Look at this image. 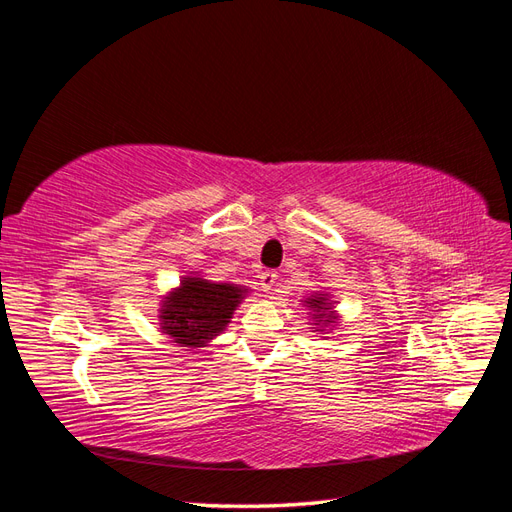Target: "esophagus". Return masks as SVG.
<instances>
[{"mask_svg":"<svg viewBox=\"0 0 512 512\" xmlns=\"http://www.w3.org/2000/svg\"><path fill=\"white\" fill-rule=\"evenodd\" d=\"M258 277H260V288L265 290V292H269L275 286V282H277V273L275 271H262Z\"/></svg>","mask_w":512,"mask_h":512,"instance_id":"1","label":"esophagus"}]
</instances>
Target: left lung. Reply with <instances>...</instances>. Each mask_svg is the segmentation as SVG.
Returning a JSON list of instances; mask_svg holds the SVG:
<instances>
[{"mask_svg": "<svg viewBox=\"0 0 512 512\" xmlns=\"http://www.w3.org/2000/svg\"><path fill=\"white\" fill-rule=\"evenodd\" d=\"M309 307H314V309H318V312H327V309H331L329 305H327V301H324V297H312L309 301H305ZM320 318H324V322H333V316L331 314H320Z\"/></svg>", "mask_w": 512, "mask_h": 512, "instance_id": "1", "label": "left lung"}]
</instances>
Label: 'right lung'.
Listing matches in <instances>:
<instances>
[{
  "label": "right lung",
  "mask_w": 512,
  "mask_h": 512,
  "mask_svg": "<svg viewBox=\"0 0 512 512\" xmlns=\"http://www.w3.org/2000/svg\"><path fill=\"white\" fill-rule=\"evenodd\" d=\"M243 290L232 284H211L200 277H183L181 288L162 305V329L175 344L200 348L224 331L239 305Z\"/></svg>",
  "instance_id": "obj_1"
}]
</instances>
